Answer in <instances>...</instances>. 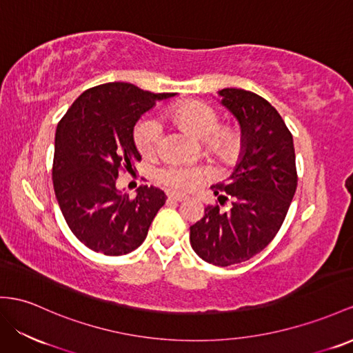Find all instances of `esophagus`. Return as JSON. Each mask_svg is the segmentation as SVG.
<instances>
[{"mask_svg":"<svg viewBox=\"0 0 353 353\" xmlns=\"http://www.w3.org/2000/svg\"><path fill=\"white\" fill-rule=\"evenodd\" d=\"M168 200H171V201H185L186 196L182 195V194H177V192H170Z\"/></svg>","mask_w":353,"mask_h":353,"instance_id":"34e87169","label":"esophagus"}]
</instances>
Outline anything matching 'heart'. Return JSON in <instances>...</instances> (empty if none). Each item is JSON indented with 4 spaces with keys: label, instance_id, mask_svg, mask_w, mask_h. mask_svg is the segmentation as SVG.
I'll return each mask as SVG.
<instances>
[{
    "label": "heart",
    "instance_id": "obj_1",
    "mask_svg": "<svg viewBox=\"0 0 353 353\" xmlns=\"http://www.w3.org/2000/svg\"><path fill=\"white\" fill-rule=\"evenodd\" d=\"M165 117L203 140L205 150L219 159L231 161L239 155L243 143L241 131L234 125H221L219 113L214 107L191 99L167 108ZM161 134V125L152 117H143L137 122L134 128V143L143 157L149 158L158 152ZM210 176L209 170L179 162H171L159 170L161 182L177 191H192Z\"/></svg>",
    "mask_w": 353,
    "mask_h": 353
}]
</instances>
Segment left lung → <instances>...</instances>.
Returning <instances> with one entry per match:
<instances>
[{
  "label": "left lung",
  "mask_w": 353,
  "mask_h": 353,
  "mask_svg": "<svg viewBox=\"0 0 353 353\" xmlns=\"http://www.w3.org/2000/svg\"><path fill=\"white\" fill-rule=\"evenodd\" d=\"M243 134L240 162L227 182L212 186L217 201L191 227V246L205 263L228 267L265 249L286 218L298 185L292 134L267 99L237 88L219 90Z\"/></svg>",
  "instance_id": "left-lung-1"
}]
</instances>
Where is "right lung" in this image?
<instances>
[{"label":"right lung","mask_w":353,"mask_h":353,"mask_svg":"<svg viewBox=\"0 0 353 353\" xmlns=\"http://www.w3.org/2000/svg\"><path fill=\"white\" fill-rule=\"evenodd\" d=\"M174 94H153L131 83L90 88L59 121L52 180L62 216L71 232L90 250L107 256L126 255L148 236L167 196L141 185L130 198L116 189L122 173H132L141 157L134 144V125Z\"/></svg>","instance_id":"obj_1"}]
</instances>
